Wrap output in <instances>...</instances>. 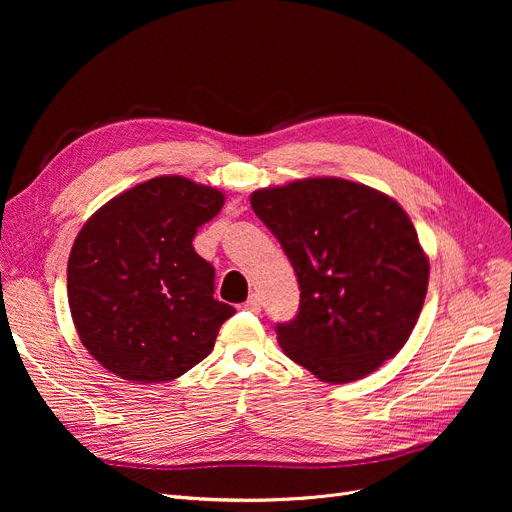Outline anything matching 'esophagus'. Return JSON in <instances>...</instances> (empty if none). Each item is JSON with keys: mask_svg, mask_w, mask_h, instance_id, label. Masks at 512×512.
<instances>
[{"mask_svg": "<svg viewBox=\"0 0 512 512\" xmlns=\"http://www.w3.org/2000/svg\"><path fill=\"white\" fill-rule=\"evenodd\" d=\"M245 309L251 311V313H259V311H261V297H259V292H253V294H251V297H249L247 303H245Z\"/></svg>", "mask_w": 512, "mask_h": 512, "instance_id": "esophagus-1", "label": "esophagus"}]
</instances>
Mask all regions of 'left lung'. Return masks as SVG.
<instances>
[{
  "label": "left lung",
  "instance_id": "obj_1",
  "mask_svg": "<svg viewBox=\"0 0 512 512\" xmlns=\"http://www.w3.org/2000/svg\"><path fill=\"white\" fill-rule=\"evenodd\" d=\"M257 218L299 280V313L278 324L288 359L328 384L365 378L409 340L429 282L413 222L392 197L342 178L259 188Z\"/></svg>",
  "mask_w": 512,
  "mask_h": 512
}]
</instances>
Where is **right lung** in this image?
Instances as JSON below:
<instances>
[{"mask_svg":"<svg viewBox=\"0 0 512 512\" xmlns=\"http://www.w3.org/2000/svg\"><path fill=\"white\" fill-rule=\"evenodd\" d=\"M224 205L218 188L157 176L107 201L68 257V303L87 351L137 384L201 363L234 307L213 299L215 270L193 249Z\"/></svg>","mask_w":512,"mask_h":512,"instance_id":"obj_1","label":"right lung"}]
</instances>
